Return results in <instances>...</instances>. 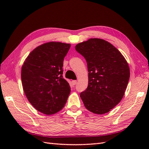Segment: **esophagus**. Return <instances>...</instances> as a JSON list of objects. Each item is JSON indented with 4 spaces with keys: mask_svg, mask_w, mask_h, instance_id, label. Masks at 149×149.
<instances>
[{
    "mask_svg": "<svg viewBox=\"0 0 149 149\" xmlns=\"http://www.w3.org/2000/svg\"><path fill=\"white\" fill-rule=\"evenodd\" d=\"M71 83H72V84H73V85H76V83H77V81H76V80H73L71 81Z\"/></svg>",
    "mask_w": 149,
    "mask_h": 149,
    "instance_id": "obj_1",
    "label": "esophagus"
}]
</instances>
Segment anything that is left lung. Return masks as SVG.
<instances>
[{
  "label": "left lung",
  "instance_id": "obj_1",
  "mask_svg": "<svg viewBox=\"0 0 149 149\" xmlns=\"http://www.w3.org/2000/svg\"><path fill=\"white\" fill-rule=\"evenodd\" d=\"M76 50L86 60L88 86L80 94L86 109L103 114L123 99L130 78L127 61L111 43L100 38H90L77 44Z\"/></svg>",
  "mask_w": 149,
  "mask_h": 149
}]
</instances>
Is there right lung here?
Returning <instances> with one entry per match:
<instances>
[{
  "label": "right lung",
  "instance_id": "right-lung-1",
  "mask_svg": "<svg viewBox=\"0 0 149 149\" xmlns=\"http://www.w3.org/2000/svg\"><path fill=\"white\" fill-rule=\"evenodd\" d=\"M71 45L51 42L35 48L22 67V86L29 101L43 114L63 109L71 91L63 78V60Z\"/></svg>",
  "mask_w": 149,
  "mask_h": 149
}]
</instances>
